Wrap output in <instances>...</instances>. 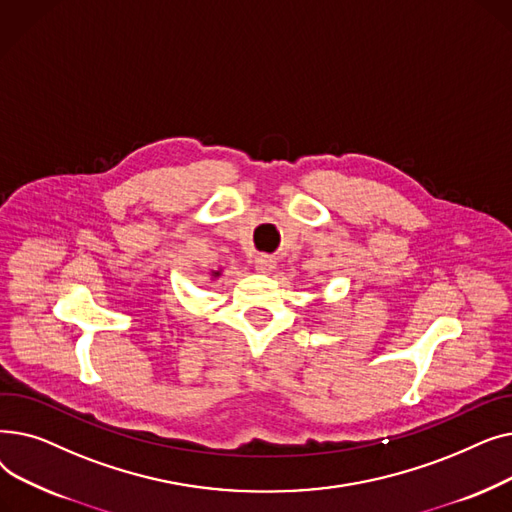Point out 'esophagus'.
Wrapping results in <instances>:
<instances>
[{
  "label": "esophagus",
  "instance_id": "esophagus-1",
  "mask_svg": "<svg viewBox=\"0 0 512 512\" xmlns=\"http://www.w3.org/2000/svg\"><path fill=\"white\" fill-rule=\"evenodd\" d=\"M255 267L261 274H270L274 267H276V257L274 255H267V253H259L255 257Z\"/></svg>",
  "mask_w": 512,
  "mask_h": 512
}]
</instances>
